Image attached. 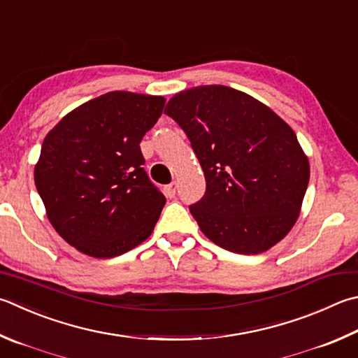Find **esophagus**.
<instances>
[{
	"instance_id": "obj_1",
	"label": "esophagus",
	"mask_w": 358,
	"mask_h": 358,
	"mask_svg": "<svg viewBox=\"0 0 358 358\" xmlns=\"http://www.w3.org/2000/svg\"><path fill=\"white\" fill-rule=\"evenodd\" d=\"M177 189H178V185L175 183H171V185H167L166 187H164V194H166V197H169V199H172V197H175V194H177Z\"/></svg>"
}]
</instances>
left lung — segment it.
Returning a JSON list of instances; mask_svg holds the SVG:
<instances>
[{
  "label": "left lung",
  "mask_w": 358,
  "mask_h": 358,
  "mask_svg": "<svg viewBox=\"0 0 358 358\" xmlns=\"http://www.w3.org/2000/svg\"><path fill=\"white\" fill-rule=\"evenodd\" d=\"M191 141L206 191L189 211L225 250L257 255L288 235L301 213L310 164L296 133L271 108L233 87L175 94L166 111Z\"/></svg>",
  "instance_id": "1"
}]
</instances>
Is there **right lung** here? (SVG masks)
<instances>
[{
	"instance_id": "obj_1",
	"label": "right lung",
	"mask_w": 358,
	"mask_h": 358,
	"mask_svg": "<svg viewBox=\"0 0 358 358\" xmlns=\"http://www.w3.org/2000/svg\"><path fill=\"white\" fill-rule=\"evenodd\" d=\"M164 103L114 90L75 108L43 139L37 192L55 230L84 255L113 258L152 235L166 197L142 167L139 144Z\"/></svg>"
}]
</instances>
